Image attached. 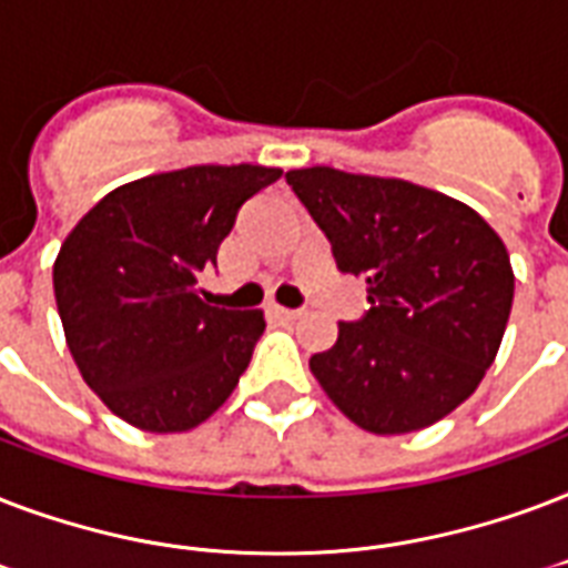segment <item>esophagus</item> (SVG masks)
<instances>
[{"instance_id":"1","label":"esophagus","mask_w":568,"mask_h":568,"mask_svg":"<svg viewBox=\"0 0 568 568\" xmlns=\"http://www.w3.org/2000/svg\"><path fill=\"white\" fill-rule=\"evenodd\" d=\"M272 316H278V320H298L302 316V311H296V307H281V305H272L270 307Z\"/></svg>"}]
</instances>
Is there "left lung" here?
Wrapping results in <instances>:
<instances>
[{
  "label": "left lung",
  "instance_id": "left-lung-1",
  "mask_svg": "<svg viewBox=\"0 0 568 568\" xmlns=\"http://www.w3.org/2000/svg\"><path fill=\"white\" fill-rule=\"evenodd\" d=\"M287 183L332 240L337 266L364 275L371 311L337 325L311 358L334 406L373 435L438 424L483 382L504 341L516 275L477 210L397 178L314 165Z\"/></svg>",
  "mask_w": 568,
  "mask_h": 568
}]
</instances>
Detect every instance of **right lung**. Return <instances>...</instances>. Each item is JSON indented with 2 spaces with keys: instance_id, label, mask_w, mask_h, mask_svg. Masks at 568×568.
I'll use <instances>...</instances> for the list:
<instances>
[{
  "instance_id": "right-lung-1",
  "label": "right lung",
  "mask_w": 568,
  "mask_h": 568,
  "mask_svg": "<svg viewBox=\"0 0 568 568\" xmlns=\"http://www.w3.org/2000/svg\"><path fill=\"white\" fill-rule=\"evenodd\" d=\"M281 178L266 165H189L100 197L52 263L64 341L105 408L144 433L204 424L252 362L263 311L206 305L236 210Z\"/></svg>"
}]
</instances>
